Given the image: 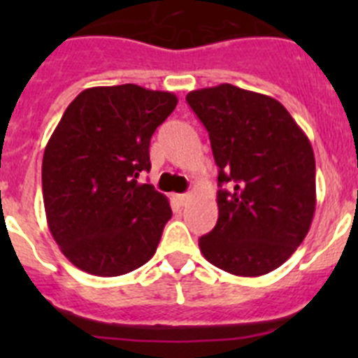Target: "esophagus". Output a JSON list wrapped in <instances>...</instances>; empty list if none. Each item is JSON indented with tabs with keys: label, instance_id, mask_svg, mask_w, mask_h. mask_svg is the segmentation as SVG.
<instances>
[{
	"label": "esophagus",
	"instance_id": "34e87169",
	"mask_svg": "<svg viewBox=\"0 0 358 358\" xmlns=\"http://www.w3.org/2000/svg\"><path fill=\"white\" fill-rule=\"evenodd\" d=\"M189 199L188 194H179L177 195V201H179V204H186V201Z\"/></svg>",
	"mask_w": 358,
	"mask_h": 358
}]
</instances>
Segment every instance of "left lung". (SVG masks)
Returning a JSON list of instances; mask_svg holds the SVG:
<instances>
[{"label":"left lung","mask_w":358,"mask_h":358,"mask_svg":"<svg viewBox=\"0 0 358 358\" xmlns=\"http://www.w3.org/2000/svg\"><path fill=\"white\" fill-rule=\"evenodd\" d=\"M218 166L217 226L202 255L235 276H264L289 260L315 211V159L289 110L267 94L220 84L186 94Z\"/></svg>","instance_id":"obj_1"}]
</instances>
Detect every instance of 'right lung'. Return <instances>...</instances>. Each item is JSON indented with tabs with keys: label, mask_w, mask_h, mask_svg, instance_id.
<instances>
[{
	"label": "right lung",
	"mask_w": 358,
	"mask_h": 358,
	"mask_svg": "<svg viewBox=\"0 0 358 358\" xmlns=\"http://www.w3.org/2000/svg\"><path fill=\"white\" fill-rule=\"evenodd\" d=\"M177 106L169 91L123 84L90 87L64 110L43 157L48 227L75 267L94 276L127 274L150 260L169 199L140 182L150 138Z\"/></svg>",
	"instance_id": "right-lung-1"
}]
</instances>
